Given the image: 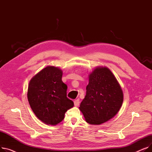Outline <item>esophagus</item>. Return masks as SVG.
Segmentation results:
<instances>
[{
	"label": "esophagus",
	"instance_id": "obj_1",
	"mask_svg": "<svg viewBox=\"0 0 152 152\" xmlns=\"http://www.w3.org/2000/svg\"><path fill=\"white\" fill-rule=\"evenodd\" d=\"M79 103H80V101H79V99H76L74 101V104H75V106L76 107H77L79 105Z\"/></svg>",
	"mask_w": 152,
	"mask_h": 152
}]
</instances>
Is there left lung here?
I'll use <instances>...</instances> for the list:
<instances>
[{
	"label": "left lung",
	"instance_id": "left-lung-1",
	"mask_svg": "<svg viewBox=\"0 0 152 152\" xmlns=\"http://www.w3.org/2000/svg\"><path fill=\"white\" fill-rule=\"evenodd\" d=\"M123 102V91L112 72L100 66L89 75L86 95L79 110L87 123L100 124L117 114Z\"/></svg>",
	"mask_w": 152,
	"mask_h": 152
}]
</instances>
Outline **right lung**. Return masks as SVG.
Returning a JSON list of instances; mask_svg holds the SVG:
<instances>
[{
  "instance_id": "obj_1",
  "label": "right lung",
  "mask_w": 152,
  "mask_h": 152,
  "mask_svg": "<svg viewBox=\"0 0 152 152\" xmlns=\"http://www.w3.org/2000/svg\"><path fill=\"white\" fill-rule=\"evenodd\" d=\"M62 71L52 66L42 69L31 79L28 100L36 116L48 125H56L65 117L74 103L66 97L68 87L63 83Z\"/></svg>"
}]
</instances>
